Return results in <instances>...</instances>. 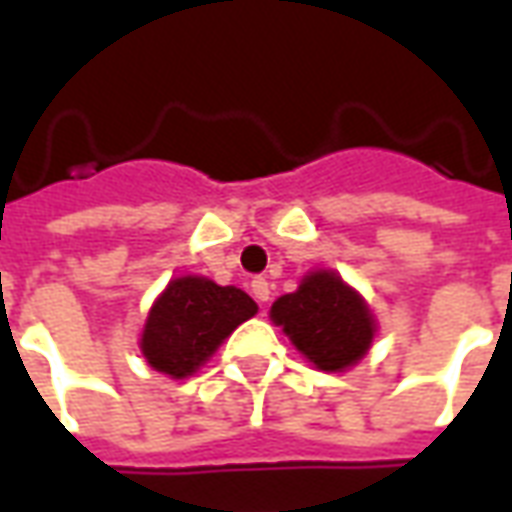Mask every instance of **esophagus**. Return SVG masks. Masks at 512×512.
Masks as SVG:
<instances>
[{"instance_id":"34e87169","label":"esophagus","mask_w":512,"mask_h":512,"mask_svg":"<svg viewBox=\"0 0 512 512\" xmlns=\"http://www.w3.org/2000/svg\"><path fill=\"white\" fill-rule=\"evenodd\" d=\"M252 296H255L260 304H266L268 296H271V282L266 277H257L252 279Z\"/></svg>"}]
</instances>
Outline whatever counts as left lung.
I'll list each match as a JSON object with an SVG mask.
<instances>
[{"label":"left lung","instance_id":"left-lung-1","mask_svg":"<svg viewBox=\"0 0 512 512\" xmlns=\"http://www.w3.org/2000/svg\"><path fill=\"white\" fill-rule=\"evenodd\" d=\"M271 321L323 373H345L362 362L378 332L365 296L332 268L307 271L299 288L271 304Z\"/></svg>","mask_w":512,"mask_h":512}]
</instances>
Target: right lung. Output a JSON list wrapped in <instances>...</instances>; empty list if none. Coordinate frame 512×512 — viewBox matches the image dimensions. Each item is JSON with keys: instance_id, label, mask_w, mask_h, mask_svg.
I'll list each match as a JSON object with an SVG mask.
<instances>
[{"instance_id": "add662e5", "label": "right lung", "mask_w": 512, "mask_h": 512, "mask_svg": "<svg viewBox=\"0 0 512 512\" xmlns=\"http://www.w3.org/2000/svg\"><path fill=\"white\" fill-rule=\"evenodd\" d=\"M255 312L257 304L241 288L216 285L200 274H183L169 279L153 301L139 351L158 373L175 381L189 378Z\"/></svg>"}]
</instances>
